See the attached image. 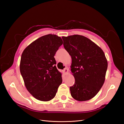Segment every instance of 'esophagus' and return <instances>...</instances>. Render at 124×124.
<instances>
[{
  "label": "esophagus",
  "instance_id": "1",
  "mask_svg": "<svg viewBox=\"0 0 124 124\" xmlns=\"http://www.w3.org/2000/svg\"><path fill=\"white\" fill-rule=\"evenodd\" d=\"M68 67H66V68H65L64 69H63V72H64V73L65 74H66L67 72H68Z\"/></svg>",
  "mask_w": 124,
  "mask_h": 124
}]
</instances>
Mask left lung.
I'll use <instances>...</instances> for the list:
<instances>
[{
	"mask_svg": "<svg viewBox=\"0 0 124 124\" xmlns=\"http://www.w3.org/2000/svg\"><path fill=\"white\" fill-rule=\"evenodd\" d=\"M63 46L72 58L71 71L75 78L71 95L78 101L89 100L104 83L108 62L101 48L86 37L74 35L62 37Z\"/></svg>",
	"mask_w": 124,
	"mask_h": 124,
	"instance_id": "left-lung-1",
	"label": "left lung"
}]
</instances>
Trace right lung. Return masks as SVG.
Instances as JSON below:
<instances>
[{
  "label": "right lung",
  "mask_w": 124,
  "mask_h": 124,
  "mask_svg": "<svg viewBox=\"0 0 124 124\" xmlns=\"http://www.w3.org/2000/svg\"><path fill=\"white\" fill-rule=\"evenodd\" d=\"M62 43L60 37L48 34L30 44L22 54L21 74L27 91L37 100L54 98L62 83L54 56Z\"/></svg>",
  "instance_id": "right-lung-1"
}]
</instances>
